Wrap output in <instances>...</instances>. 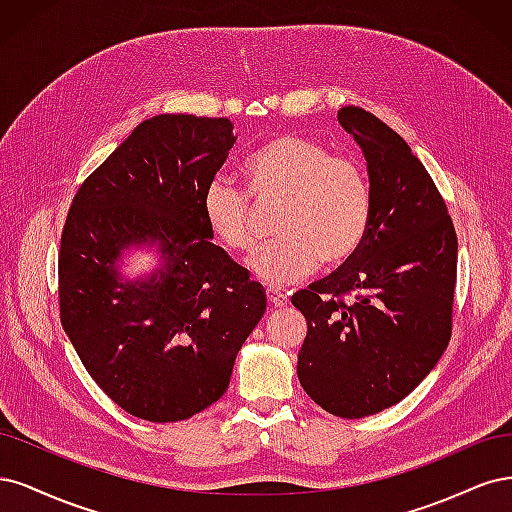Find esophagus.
I'll list each match as a JSON object with an SVG mask.
<instances>
[{
    "mask_svg": "<svg viewBox=\"0 0 512 512\" xmlns=\"http://www.w3.org/2000/svg\"><path fill=\"white\" fill-rule=\"evenodd\" d=\"M266 295H268V302H270V306H274V308H283V306H287V295L285 293H280V291H276V289H268L266 291Z\"/></svg>",
    "mask_w": 512,
    "mask_h": 512,
    "instance_id": "obj_1",
    "label": "esophagus"
}]
</instances>
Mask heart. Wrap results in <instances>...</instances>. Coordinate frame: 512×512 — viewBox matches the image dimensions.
Listing matches in <instances>:
<instances>
[{"label":"heart","mask_w":512,"mask_h":512,"mask_svg":"<svg viewBox=\"0 0 512 512\" xmlns=\"http://www.w3.org/2000/svg\"><path fill=\"white\" fill-rule=\"evenodd\" d=\"M246 178L259 204H280L274 234L249 270L261 285L285 289L321 268H340L364 244L372 195L368 178L349 157L321 142L280 134L246 161ZM202 219L210 238L232 253H249L257 244L255 210L232 178L214 176L202 193Z\"/></svg>","instance_id":"heart-1"}]
</instances>
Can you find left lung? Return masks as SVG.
<instances>
[{"label":"left lung","instance_id":"8db88e82","mask_svg":"<svg viewBox=\"0 0 512 512\" xmlns=\"http://www.w3.org/2000/svg\"><path fill=\"white\" fill-rule=\"evenodd\" d=\"M338 123L366 157L370 229L351 261L291 304L308 323L298 355L304 391L336 417L361 419L404 400L447 349L457 236L402 136L357 106L340 108Z\"/></svg>","mask_w":512,"mask_h":512}]
</instances>
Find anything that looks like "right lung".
Segmentation results:
<instances>
[{
	"label": "right lung",
	"instance_id": "add662e5",
	"mask_svg": "<svg viewBox=\"0 0 512 512\" xmlns=\"http://www.w3.org/2000/svg\"><path fill=\"white\" fill-rule=\"evenodd\" d=\"M229 119L157 114L78 189L59 253L61 325L93 381L129 415L189 419L229 387L266 291L214 246L202 193L236 144ZM158 268L131 279L127 250Z\"/></svg>",
	"mask_w": 512,
	"mask_h": 512
}]
</instances>
